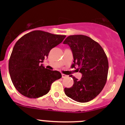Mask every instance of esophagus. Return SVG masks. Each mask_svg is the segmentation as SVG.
<instances>
[{
	"mask_svg": "<svg viewBox=\"0 0 125 125\" xmlns=\"http://www.w3.org/2000/svg\"><path fill=\"white\" fill-rule=\"evenodd\" d=\"M68 77V75H65V74H62V78H66V77Z\"/></svg>",
	"mask_w": 125,
	"mask_h": 125,
	"instance_id": "obj_1",
	"label": "esophagus"
}]
</instances>
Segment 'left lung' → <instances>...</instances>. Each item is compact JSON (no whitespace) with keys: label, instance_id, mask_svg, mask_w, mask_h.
Listing matches in <instances>:
<instances>
[{"label":"left lung","instance_id":"left-lung-1","mask_svg":"<svg viewBox=\"0 0 125 125\" xmlns=\"http://www.w3.org/2000/svg\"><path fill=\"white\" fill-rule=\"evenodd\" d=\"M72 50L73 67L82 74L80 80L73 75L71 88L64 89L65 94L75 101L85 103L96 97L104 88L108 73V60L102 47L97 42L84 35H73L63 42Z\"/></svg>","mask_w":125,"mask_h":125}]
</instances>
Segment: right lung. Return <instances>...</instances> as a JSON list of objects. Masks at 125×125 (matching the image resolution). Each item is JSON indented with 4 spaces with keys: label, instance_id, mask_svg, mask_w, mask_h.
Listing matches in <instances>:
<instances>
[{
    "label": "right lung",
    "instance_id": "1",
    "mask_svg": "<svg viewBox=\"0 0 125 125\" xmlns=\"http://www.w3.org/2000/svg\"><path fill=\"white\" fill-rule=\"evenodd\" d=\"M65 37L36 30L17 40L9 60L8 68L14 86L22 95L31 99L43 96L50 91L52 83L62 77L60 72L48 70L40 63L50 50Z\"/></svg>",
    "mask_w": 125,
    "mask_h": 125
}]
</instances>
